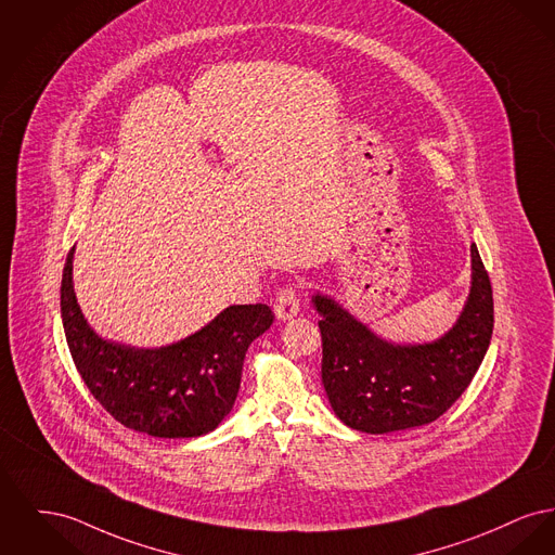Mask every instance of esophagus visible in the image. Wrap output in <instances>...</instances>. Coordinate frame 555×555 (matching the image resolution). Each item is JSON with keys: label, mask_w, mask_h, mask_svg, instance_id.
Segmentation results:
<instances>
[{"label": "esophagus", "mask_w": 555, "mask_h": 555, "mask_svg": "<svg viewBox=\"0 0 555 555\" xmlns=\"http://www.w3.org/2000/svg\"><path fill=\"white\" fill-rule=\"evenodd\" d=\"M299 312V294L295 285H285L279 289V294L274 297V314L281 321L294 319L295 314Z\"/></svg>", "instance_id": "obj_1"}]
</instances>
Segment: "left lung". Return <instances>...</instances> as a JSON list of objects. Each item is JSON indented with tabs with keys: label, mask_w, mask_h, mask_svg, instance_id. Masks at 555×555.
<instances>
[{
	"label": "left lung",
	"mask_w": 555,
	"mask_h": 555,
	"mask_svg": "<svg viewBox=\"0 0 555 555\" xmlns=\"http://www.w3.org/2000/svg\"><path fill=\"white\" fill-rule=\"evenodd\" d=\"M323 321V386L335 415L352 429L388 434L431 424L467 390L489 350L492 289L472 245V292L456 325L424 346L375 337L325 295H314Z\"/></svg>",
	"instance_id": "1"
}]
</instances>
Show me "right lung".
<instances>
[{"mask_svg":"<svg viewBox=\"0 0 555 555\" xmlns=\"http://www.w3.org/2000/svg\"><path fill=\"white\" fill-rule=\"evenodd\" d=\"M73 249L61 285L63 326L73 362L102 409L155 438H195L216 429L236 400L249 344L274 321L272 310L266 304L230 306L167 348L119 346L99 337L77 306Z\"/></svg>","mask_w":555,"mask_h":555,"instance_id":"obj_1","label":"right lung"}]
</instances>
